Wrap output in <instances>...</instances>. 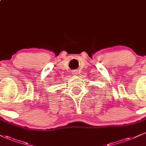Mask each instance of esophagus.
Here are the masks:
<instances>
[{"instance_id":"obj_1","label":"esophagus","mask_w":146,"mask_h":146,"mask_svg":"<svg viewBox=\"0 0 146 146\" xmlns=\"http://www.w3.org/2000/svg\"><path fill=\"white\" fill-rule=\"evenodd\" d=\"M72 72V75H78V70H73V71H71Z\"/></svg>"}]
</instances>
